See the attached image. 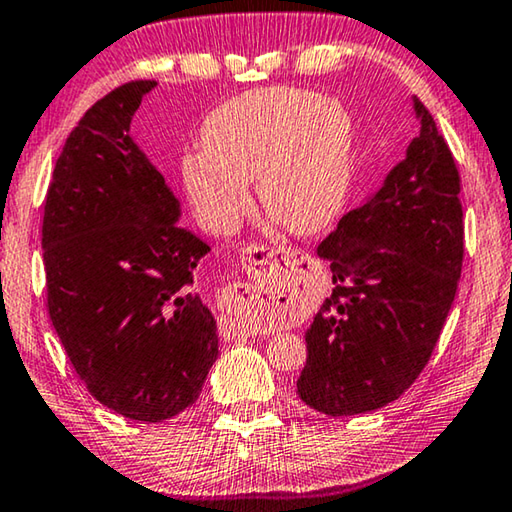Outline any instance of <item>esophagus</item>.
Returning <instances> with one entry per match:
<instances>
[{
	"label": "esophagus",
	"instance_id": "1",
	"mask_svg": "<svg viewBox=\"0 0 512 512\" xmlns=\"http://www.w3.org/2000/svg\"><path fill=\"white\" fill-rule=\"evenodd\" d=\"M289 253L282 248H266L262 243H250L241 250V262L246 266V271L250 275V282H239L234 285V289L227 296V303H230L232 310H246L250 305H257L262 296L273 294V287L278 285V275L285 273L282 266L287 264ZM221 335L227 339H246L250 337V326L243 319H239V314H230L223 321L221 326Z\"/></svg>",
	"mask_w": 512,
	"mask_h": 512
}]
</instances>
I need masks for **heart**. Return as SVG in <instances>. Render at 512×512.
Returning a JSON list of instances; mask_svg holds the SVG:
<instances>
[{"mask_svg":"<svg viewBox=\"0 0 512 512\" xmlns=\"http://www.w3.org/2000/svg\"><path fill=\"white\" fill-rule=\"evenodd\" d=\"M205 152L184 159V184L212 230L250 207V180L275 223L316 234L335 223L351 186V120L303 88L271 86L225 102L207 118Z\"/></svg>","mask_w":512,"mask_h":512,"instance_id":"1","label":"heart"}]
</instances>
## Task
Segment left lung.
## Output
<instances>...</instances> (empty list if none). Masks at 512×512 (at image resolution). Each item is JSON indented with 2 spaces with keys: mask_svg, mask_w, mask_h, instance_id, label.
<instances>
[{
  "mask_svg": "<svg viewBox=\"0 0 512 512\" xmlns=\"http://www.w3.org/2000/svg\"><path fill=\"white\" fill-rule=\"evenodd\" d=\"M419 136L316 253L332 294L305 332L298 396L330 417L392 403L431 360L456 298L465 223L453 152L415 97Z\"/></svg>",
  "mask_w": 512,
  "mask_h": 512,
  "instance_id": "8db88e82",
  "label": "left lung"
}]
</instances>
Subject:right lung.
<instances>
[{
  "label": "right lung",
  "instance_id": "right-lung-1",
  "mask_svg": "<svg viewBox=\"0 0 512 512\" xmlns=\"http://www.w3.org/2000/svg\"><path fill=\"white\" fill-rule=\"evenodd\" d=\"M152 79L113 88L56 159L43 216L47 312L97 401L157 424L198 399L218 358L193 291L209 246L177 225L180 202L129 136Z\"/></svg>",
  "mask_w": 512,
  "mask_h": 512
}]
</instances>
